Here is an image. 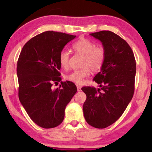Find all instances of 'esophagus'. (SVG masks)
<instances>
[{
    "label": "esophagus",
    "instance_id": "34e87169",
    "mask_svg": "<svg viewBox=\"0 0 152 152\" xmlns=\"http://www.w3.org/2000/svg\"><path fill=\"white\" fill-rule=\"evenodd\" d=\"M76 86H77V91H78V92L81 91V88H82V87L80 86H78V85H77Z\"/></svg>",
    "mask_w": 152,
    "mask_h": 152
}]
</instances>
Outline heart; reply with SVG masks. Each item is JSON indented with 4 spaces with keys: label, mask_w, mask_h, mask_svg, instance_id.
Wrapping results in <instances>:
<instances>
[{
    "label": "heart",
    "mask_w": 152,
    "mask_h": 152,
    "mask_svg": "<svg viewBox=\"0 0 152 152\" xmlns=\"http://www.w3.org/2000/svg\"><path fill=\"white\" fill-rule=\"evenodd\" d=\"M73 50L84 55L82 62L83 68L74 70L66 75L65 78L77 84H81L84 79L90 76L91 71L96 72L101 68L105 59V50L102 46H95V43L86 38H82L72 45ZM70 53L66 50L60 51L59 55V63L64 69L69 66Z\"/></svg>",
    "instance_id": "1"
}]
</instances>
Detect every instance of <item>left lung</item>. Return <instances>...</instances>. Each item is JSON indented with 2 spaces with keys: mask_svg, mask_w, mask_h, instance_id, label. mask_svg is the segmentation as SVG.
Instances as JSON below:
<instances>
[{
  "mask_svg": "<svg viewBox=\"0 0 152 152\" xmlns=\"http://www.w3.org/2000/svg\"><path fill=\"white\" fill-rule=\"evenodd\" d=\"M90 35L102 42L105 59L101 72L93 79L101 88H82L86 95L84 116L90 125L103 129L119 119L132 101L136 62L130 46L115 33L101 31Z\"/></svg>",
  "mask_w": 152,
  "mask_h": 152,
  "instance_id": "1",
  "label": "left lung"
}]
</instances>
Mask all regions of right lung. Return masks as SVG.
I'll list each match as a JSON object with an SVG mask.
<instances>
[{
  "instance_id": "right-lung-1",
  "label": "right lung",
  "mask_w": 152,
  "mask_h": 152,
  "mask_svg": "<svg viewBox=\"0 0 152 152\" xmlns=\"http://www.w3.org/2000/svg\"><path fill=\"white\" fill-rule=\"evenodd\" d=\"M76 35L48 31L25 43L17 61L19 98L27 113L39 127L50 129L62 123L65 109L77 88L70 81H61L59 55Z\"/></svg>"
}]
</instances>
